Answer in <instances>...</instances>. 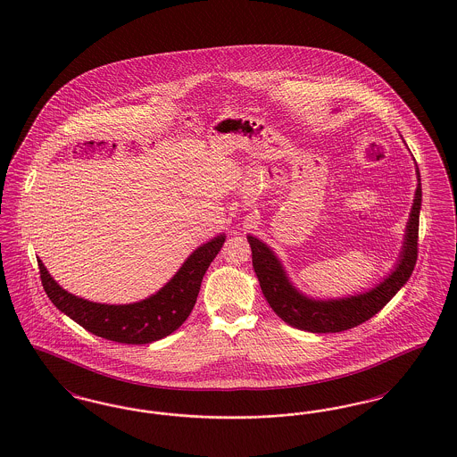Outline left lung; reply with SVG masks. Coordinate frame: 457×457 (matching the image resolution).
Wrapping results in <instances>:
<instances>
[{
  "instance_id": "left-lung-1",
  "label": "left lung",
  "mask_w": 457,
  "mask_h": 457,
  "mask_svg": "<svg viewBox=\"0 0 457 457\" xmlns=\"http://www.w3.org/2000/svg\"><path fill=\"white\" fill-rule=\"evenodd\" d=\"M416 178L418 185L414 192L413 207L406 222L404 241L397 262L391 274L369 291L328 300L306 296L291 283L283 263L272 252V248L257 237H246L252 246V263L259 278L262 293L278 317H281L287 326L296 327L300 330L317 334L343 332L367 322L391 302L392 296L408 283L418 259V224L421 209V181L418 168Z\"/></svg>"
}]
</instances>
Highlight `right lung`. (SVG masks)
I'll return each instance as SVG.
<instances>
[{"mask_svg":"<svg viewBox=\"0 0 457 457\" xmlns=\"http://www.w3.org/2000/svg\"><path fill=\"white\" fill-rule=\"evenodd\" d=\"M224 239L222 233L200 245L157 293L135 303H96L75 296L51 278L41 259L37 263L47 298L79 326L114 343L149 345L170 336L188 319L204 274L220 252Z\"/></svg>","mask_w":457,"mask_h":457,"instance_id":"add662e5","label":"right lung"}]
</instances>
